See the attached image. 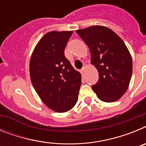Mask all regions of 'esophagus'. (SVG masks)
<instances>
[{"mask_svg": "<svg viewBox=\"0 0 146 146\" xmlns=\"http://www.w3.org/2000/svg\"><path fill=\"white\" fill-rule=\"evenodd\" d=\"M86 68H87V64H83V66H82V72H86Z\"/></svg>", "mask_w": 146, "mask_h": 146, "instance_id": "34e87169", "label": "esophagus"}]
</instances>
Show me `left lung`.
<instances>
[{"label": "left lung", "instance_id": "1", "mask_svg": "<svg viewBox=\"0 0 146 146\" xmlns=\"http://www.w3.org/2000/svg\"><path fill=\"white\" fill-rule=\"evenodd\" d=\"M76 32L88 46L91 64L99 72L93 91L105 102L118 100L128 88L132 73V60L126 44L113 31L102 25Z\"/></svg>", "mask_w": 146, "mask_h": 146}]
</instances>
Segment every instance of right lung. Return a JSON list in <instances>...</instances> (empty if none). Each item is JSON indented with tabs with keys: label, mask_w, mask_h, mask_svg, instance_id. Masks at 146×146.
Here are the masks:
<instances>
[{
	"label": "right lung",
	"mask_w": 146,
	"mask_h": 146,
	"mask_svg": "<svg viewBox=\"0 0 146 146\" xmlns=\"http://www.w3.org/2000/svg\"><path fill=\"white\" fill-rule=\"evenodd\" d=\"M73 31L47 33L35 47L30 60V77L35 91L50 109L65 113L78 99L81 74L64 55Z\"/></svg>",
	"instance_id": "add662e5"
}]
</instances>
